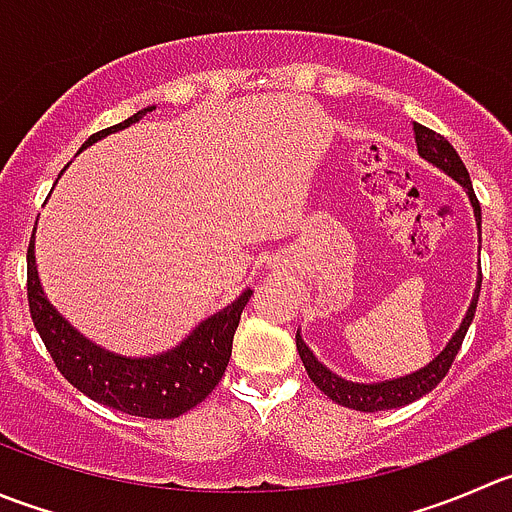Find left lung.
Instances as JSON below:
<instances>
[{"mask_svg": "<svg viewBox=\"0 0 512 512\" xmlns=\"http://www.w3.org/2000/svg\"><path fill=\"white\" fill-rule=\"evenodd\" d=\"M413 132H415V145H418L420 157H425L428 162H433L435 167H440L443 172H448L453 180H458L460 185L468 190L470 202H473V210H475V220H478L480 227V202L473 192V182H470L468 170H465L463 160L458 157V152L453 150L448 140L438 132H433L430 127H423V124L415 122L413 124ZM480 282H483V275L478 280V290H475L473 297V305H470L468 315H465L463 325L460 330L455 332L453 340L448 342L443 352L435 357L430 365H425L423 370L413 372V375H405L398 377V380H385V382H372V385H360V382H347L342 377H337L335 372L327 370L325 365L315 360L307 345L302 342L300 332L295 335V345L297 352H300V360L305 365L307 375L310 380L315 382L317 388L327 395L330 400H335L337 405L342 408H350V410H360V413H377V410H393V408H403V405L415 403L420 400L423 395H428L430 390L438 388L440 380L448 375V370L453 367L455 355H458L460 345H463L465 335H468V327L475 317V307H478V295H480Z\"/></svg>", "mask_w": 512, "mask_h": 512, "instance_id": "obj_1", "label": "left lung"}]
</instances>
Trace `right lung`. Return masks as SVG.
Listing matches in <instances>:
<instances>
[{
  "label": "right lung",
  "mask_w": 512,
  "mask_h": 512,
  "mask_svg": "<svg viewBox=\"0 0 512 512\" xmlns=\"http://www.w3.org/2000/svg\"><path fill=\"white\" fill-rule=\"evenodd\" d=\"M145 112H152V107L132 114L130 119H124L114 127L94 132L84 142V147L102 140L109 132L130 127ZM250 295L252 290L242 292L232 305L202 322L182 345L165 355L119 357L84 340L49 305L42 285H39L37 267H34V240L29 242L27 250L29 315H32L34 327L52 355L57 370L89 400L112 410H122L127 415H137V418H177L200 405L217 388V382L222 380L227 362H230L232 337H235L240 315Z\"/></svg>",
  "instance_id": "obj_1"
}]
</instances>
